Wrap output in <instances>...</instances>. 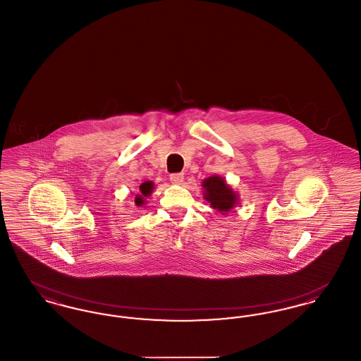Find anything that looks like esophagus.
Listing matches in <instances>:
<instances>
[{"mask_svg": "<svg viewBox=\"0 0 361 361\" xmlns=\"http://www.w3.org/2000/svg\"><path fill=\"white\" fill-rule=\"evenodd\" d=\"M171 181H172L173 184H183L184 174L183 173H172L171 174Z\"/></svg>", "mask_w": 361, "mask_h": 361, "instance_id": "34e87169", "label": "esophagus"}]
</instances>
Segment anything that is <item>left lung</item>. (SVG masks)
<instances>
[{
    "mask_svg": "<svg viewBox=\"0 0 361 361\" xmlns=\"http://www.w3.org/2000/svg\"><path fill=\"white\" fill-rule=\"evenodd\" d=\"M202 187L204 188V199L209 206L224 215L238 204V195L226 184V180L221 176L208 177L203 181Z\"/></svg>",
    "mask_w": 361,
    "mask_h": 361,
    "instance_id": "obj_1",
    "label": "left lung"
}]
</instances>
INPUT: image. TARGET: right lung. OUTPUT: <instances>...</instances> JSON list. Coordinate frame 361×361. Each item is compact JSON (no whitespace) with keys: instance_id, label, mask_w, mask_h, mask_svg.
<instances>
[{"instance_id":"add662e5","label":"right lung","mask_w":361,"mask_h":361,"mask_svg":"<svg viewBox=\"0 0 361 361\" xmlns=\"http://www.w3.org/2000/svg\"><path fill=\"white\" fill-rule=\"evenodd\" d=\"M153 188H154L153 181H145V183L140 184V187H139L140 192L135 196V204L137 207L145 204V197L150 196V193L153 192Z\"/></svg>"}]
</instances>
